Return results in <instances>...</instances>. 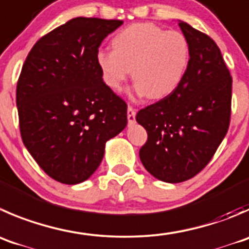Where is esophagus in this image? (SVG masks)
<instances>
[{"instance_id": "obj_1", "label": "esophagus", "mask_w": 249, "mask_h": 249, "mask_svg": "<svg viewBox=\"0 0 249 249\" xmlns=\"http://www.w3.org/2000/svg\"><path fill=\"white\" fill-rule=\"evenodd\" d=\"M135 115H136V110H135L131 106H129V107H127V120H129V124H134Z\"/></svg>"}]
</instances>
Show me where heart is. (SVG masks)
<instances>
[{
    "instance_id": "1",
    "label": "heart",
    "mask_w": 249,
    "mask_h": 249,
    "mask_svg": "<svg viewBox=\"0 0 249 249\" xmlns=\"http://www.w3.org/2000/svg\"><path fill=\"white\" fill-rule=\"evenodd\" d=\"M112 45L113 50L98 51L96 60L105 83L115 91L131 73L137 95L160 100L178 89L189 66L187 37L156 24H132L114 36Z\"/></svg>"
}]
</instances>
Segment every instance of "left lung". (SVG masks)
I'll use <instances>...</instances> for the list:
<instances>
[{
	"label": "left lung",
	"instance_id": "8db88e82",
	"mask_svg": "<svg viewBox=\"0 0 249 249\" xmlns=\"http://www.w3.org/2000/svg\"><path fill=\"white\" fill-rule=\"evenodd\" d=\"M190 43L185 76L174 92L139 110L146 129L140 159L154 178L182 182L206 168L229 130L232 78L212 37L178 23Z\"/></svg>",
	"mask_w": 249,
	"mask_h": 249
}]
</instances>
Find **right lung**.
Here are the masks:
<instances>
[{"label":"right lung","mask_w":249,"mask_h":249,"mask_svg":"<svg viewBox=\"0 0 249 249\" xmlns=\"http://www.w3.org/2000/svg\"><path fill=\"white\" fill-rule=\"evenodd\" d=\"M118 19L78 17L34 45L17 84L21 140L50 178L67 185L88 180L106 142L127 124V105L102 79L98 48Z\"/></svg>","instance_id":"right-lung-1"}]
</instances>
